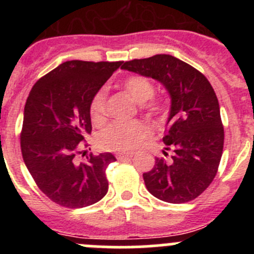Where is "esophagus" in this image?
<instances>
[{
    "instance_id": "obj_1",
    "label": "esophagus",
    "mask_w": 254,
    "mask_h": 254,
    "mask_svg": "<svg viewBox=\"0 0 254 254\" xmlns=\"http://www.w3.org/2000/svg\"><path fill=\"white\" fill-rule=\"evenodd\" d=\"M132 156H134V153H132V152H118L117 153V158L119 161L129 160V158H131Z\"/></svg>"
}]
</instances>
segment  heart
Returning a JSON list of instances; mask_svg holds the SVG:
<instances>
[{"instance_id": "1", "label": "heart", "mask_w": 254, "mask_h": 254, "mask_svg": "<svg viewBox=\"0 0 254 254\" xmlns=\"http://www.w3.org/2000/svg\"><path fill=\"white\" fill-rule=\"evenodd\" d=\"M125 91L137 104H145L155 94L152 82L142 76H134L124 82ZM151 112L157 111V107L152 106ZM93 122L102 123L107 114V91L101 88L96 92L89 107ZM151 130L146 123L141 120L127 123H113L99 135V145L106 150L127 152L140 147L142 142L150 136Z\"/></svg>"}]
</instances>
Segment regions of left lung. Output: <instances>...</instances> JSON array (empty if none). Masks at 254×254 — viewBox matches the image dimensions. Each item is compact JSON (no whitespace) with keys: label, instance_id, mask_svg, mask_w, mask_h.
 Returning a JSON list of instances; mask_svg holds the SVG:
<instances>
[{"label":"left lung","instance_id":"left-lung-1","mask_svg":"<svg viewBox=\"0 0 254 254\" xmlns=\"http://www.w3.org/2000/svg\"><path fill=\"white\" fill-rule=\"evenodd\" d=\"M123 70L160 82L171 98L162 151L143 173L147 190L157 199L181 204L200 195L215 178L224 148V127L214 88L203 73L172 55L157 54L127 61Z\"/></svg>","mask_w":254,"mask_h":254}]
</instances>
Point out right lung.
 Listing matches in <instances>:
<instances>
[{"label":"right lung","instance_id":"1","mask_svg":"<svg viewBox=\"0 0 254 254\" xmlns=\"http://www.w3.org/2000/svg\"><path fill=\"white\" fill-rule=\"evenodd\" d=\"M117 63L71 60L60 64L33 86L24 107L20 148L28 171L54 203L84 207L108 191L106 168L117 158L111 152L76 163L81 141L91 134V102Z\"/></svg>","mask_w":254,"mask_h":254}]
</instances>
